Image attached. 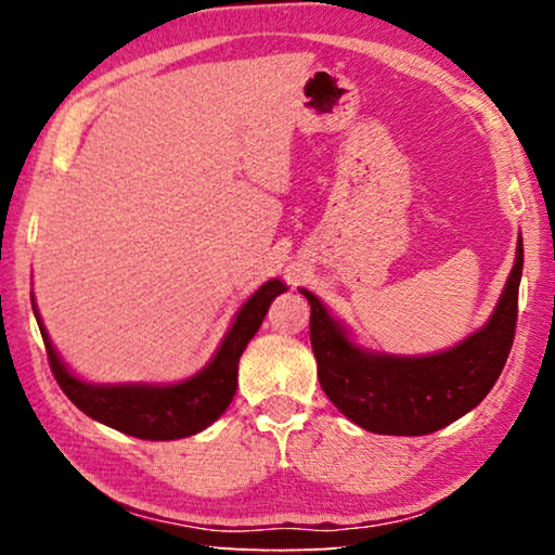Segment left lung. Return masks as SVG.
<instances>
[{"label":"left lung","mask_w":555,"mask_h":555,"mask_svg":"<svg viewBox=\"0 0 555 555\" xmlns=\"http://www.w3.org/2000/svg\"><path fill=\"white\" fill-rule=\"evenodd\" d=\"M524 244H516V261L494 313L482 331L465 343L430 357L370 354L347 340V335L311 291V345L318 379L337 409L352 424L384 436H426L453 424L475 409L509 357L516 313Z\"/></svg>","instance_id":"1"}]
</instances>
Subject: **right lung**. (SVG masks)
Segmentation results:
<instances>
[{
	"mask_svg": "<svg viewBox=\"0 0 555 555\" xmlns=\"http://www.w3.org/2000/svg\"><path fill=\"white\" fill-rule=\"evenodd\" d=\"M286 286L279 279L267 281L234 318L228 337H224L218 354L201 374L181 384H168V387H142V384H129V387H95L75 379L63 367L55 354L53 345L46 335L41 318L36 321L41 327V337L49 354V364L55 382L75 406L90 418L100 421L121 434L144 438V440H176L198 434L208 428L212 421L222 416L237 391V367L240 354L259 331L261 321L269 311V304Z\"/></svg>",
	"mask_w": 555,
	"mask_h": 555,
	"instance_id": "right-lung-1",
	"label": "right lung"
}]
</instances>
